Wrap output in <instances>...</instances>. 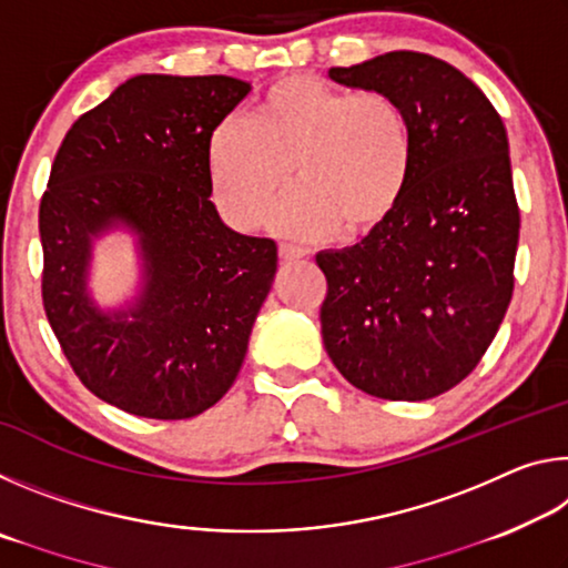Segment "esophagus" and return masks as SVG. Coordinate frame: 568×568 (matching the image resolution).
<instances>
[{
	"instance_id": "34e87169",
	"label": "esophagus",
	"mask_w": 568,
	"mask_h": 568,
	"mask_svg": "<svg viewBox=\"0 0 568 568\" xmlns=\"http://www.w3.org/2000/svg\"><path fill=\"white\" fill-rule=\"evenodd\" d=\"M277 255H281L283 263H291V261H301V257H305V250L297 245H291V243H281L277 245Z\"/></svg>"
}]
</instances>
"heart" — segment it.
Listing matches in <instances>:
<instances>
[{
	"label": "heart",
	"mask_w": 568,
	"mask_h": 568,
	"mask_svg": "<svg viewBox=\"0 0 568 568\" xmlns=\"http://www.w3.org/2000/svg\"><path fill=\"white\" fill-rule=\"evenodd\" d=\"M410 170V124L390 94H351L313 74L275 80L247 124L225 120L207 140L215 203L240 230L261 223L293 172L295 190L271 215L291 237L376 233L406 197Z\"/></svg>",
	"instance_id": "b5f03b06"
}]
</instances>
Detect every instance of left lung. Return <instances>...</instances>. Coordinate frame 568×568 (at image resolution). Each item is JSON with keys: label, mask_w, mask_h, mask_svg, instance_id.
Instances as JSON below:
<instances>
[{"label": "left lung", "mask_w": 568, "mask_h": 568, "mask_svg": "<svg viewBox=\"0 0 568 568\" xmlns=\"http://www.w3.org/2000/svg\"><path fill=\"white\" fill-rule=\"evenodd\" d=\"M345 88L386 92L406 112L413 170L386 225L323 250V343L368 396L428 400L464 381L514 293L518 203L506 128L464 72L423 52L333 67Z\"/></svg>", "instance_id": "left-lung-1"}]
</instances>
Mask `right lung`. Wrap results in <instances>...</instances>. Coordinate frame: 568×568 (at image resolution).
Returning <instances> with one entry per match:
<instances>
[{
    "label": "right lung",
    "instance_id": "1",
    "mask_svg": "<svg viewBox=\"0 0 568 568\" xmlns=\"http://www.w3.org/2000/svg\"><path fill=\"white\" fill-rule=\"evenodd\" d=\"M235 77L138 74L64 134L40 203L42 303L84 388L132 416L180 420L225 396L277 271V245L210 203L207 140L247 98ZM141 237L146 285L128 312L87 295L91 237Z\"/></svg>",
    "mask_w": 568,
    "mask_h": 568
}]
</instances>
